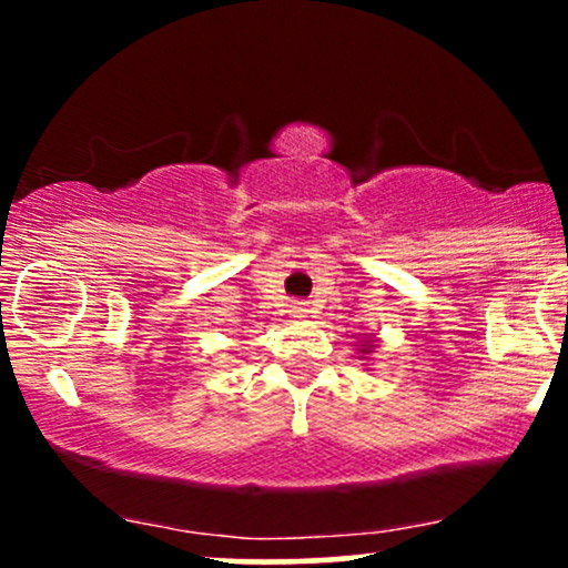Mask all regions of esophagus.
<instances>
[{
  "label": "esophagus",
  "instance_id": "34e87169",
  "mask_svg": "<svg viewBox=\"0 0 568 568\" xmlns=\"http://www.w3.org/2000/svg\"><path fill=\"white\" fill-rule=\"evenodd\" d=\"M291 312H293V315H296V317H304L306 312H310V310H306L304 304H293V306H291Z\"/></svg>",
  "mask_w": 568,
  "mask_h": 568
}]
</instances>
